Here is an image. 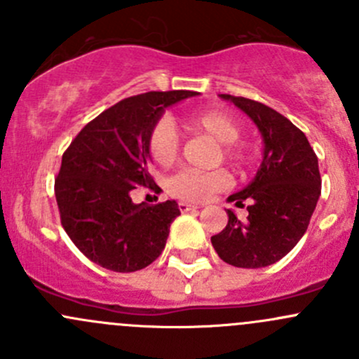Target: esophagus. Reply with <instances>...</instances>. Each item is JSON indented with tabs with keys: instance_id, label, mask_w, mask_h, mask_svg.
<instances>
[{
	"instance_id": "34e87169",
	"label": "esophagus",
	"mask_w": 359,
	"mask_h": 359,
	"mask_svg": "<svg viewBox=\"0 0 359 359\" xmlns=\"http://www.w3.org/2000/svg\"><path fill=\"white\" fill-rule=\"evenodd\" d=\"M201 206L198 205H191V203H179V210L182 213H187V212H196V210H200Z\"/></svg>"
}]
</instances>
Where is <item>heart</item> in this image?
<instances>
[{"label": "heart", "mask_w": 359, "mask_h": 359, "mask_svg": "<svg viewBox=\"0 0 359 359\" xmlns=\"http://www.w3.org/2000/svg\"><path fill=\"white\" fill-rule=\"evenodd\" d=\"M186 126L191 132L203 133L219 142L224 161L240 165L245 159L243 147L236 144L241 133L240 125L231 116L219 111L200 112V114L189 116L186 119ZM146 149L149 158L163 168H168L175 163L179 156V135L175 132V126L168 119H159L154 123L153 128L147 133ZM229 186L231 175L226 170L206 173L182 170L166 180V193L177 200L200 203L208 200L215 193L227 189Z\"/></svg>", "instance_id": "heart-1"}]
</instances>
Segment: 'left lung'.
Wrapping results in <instances>:
<instances>
[{
    "label": "left lung",
    "mask_w": 359,
    "mask_h": 359,
    "mask_svg": "<svg viewBox=\"0 0 359 359\" xmlns=\"http://www.w3.org/2000/svg\"><path fill=\"white\" fill-rule=\"evenodd\" d=\"M252 119L264 142L262 163L247 187L227 200L247 206L241 222L227 210V226L212 236V245L224 262L245 269H259L283 259L307 231L321 194L318 158L307 137L278 111L222 93Z\"/></svg>",
    "instance_id": "1"
}]
</instances>
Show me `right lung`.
Listing matches in <instances>:
<instances>
[{
  "label": "right lung",
  "mask_w": 359,
  "mask_h": 359,
  "mask_svg": "<svg viewBox=\"0 0 359 359\" xmlns=\"http://www.w3.org/2000/svg\"><path fill=\"white\" fill-rule=\"evenodd\" d=\"M189 90L147 92L100 112L76 135L55 179L60 222L72 243L92 262L116 273L144 269L161 255L177 201H132L130 191L151 187L147 133L166 107Z\"/></svg>",
  "instance_id": "right-lung-1"
}]
</instances>
